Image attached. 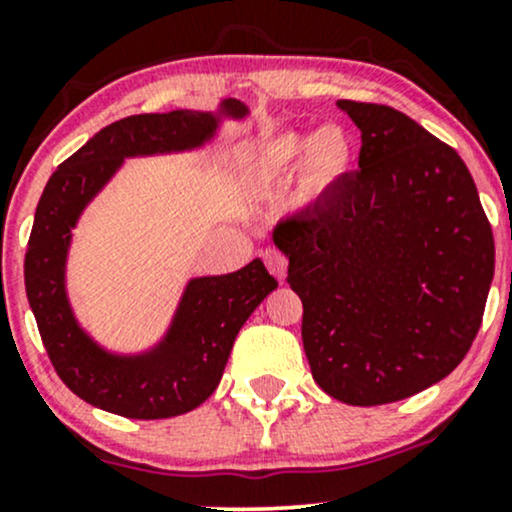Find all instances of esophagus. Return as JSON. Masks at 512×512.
<instances>
[{
    "label": "esophagus",
    "mask_w": 512,
    "mask_h": 512,
    "mask_svg": "<svg viewBox=\"0 0 512 512\" xmlns=\"http://www.w3.org/2000/svg\"><path fill=\"white\" fill-rule=\"evenodd\" d=\"M262 260L267 264V269L272 272L276 279L284 281L286 279V267H289V260L279 248H267L262 252Z\"/></svg>",
    "instance_id": "1"
}]
</instances>
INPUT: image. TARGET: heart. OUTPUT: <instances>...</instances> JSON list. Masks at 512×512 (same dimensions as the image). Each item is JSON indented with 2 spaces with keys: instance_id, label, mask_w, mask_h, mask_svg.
I'll list each match as a JSON object with an SVG mask.
<instances>
[{
  "instance_id": "1",
  "label": "heart",
  "mask_w": 512,
  "mask_h": 512,
  "mask_svg": "<svg viewBox=\"0 0 512 512\" xmlns=\"http://www.w3.org/2000/svg\"><path fill=\"white\" fill-rule=\"evenodd\" d=\"M303 158V182L308 190L322 192L351 170L354 151L339 127H322L315 134L286 132L262 149V163L269 173H289Z\"/></svg>"
}]
</instances>
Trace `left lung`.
Listing matches in <instances>:
<instances>
[{
    "instance_id": "obj_1",
    "label": "left lung",
    "mask_w": 512,
    "mask_h": 512,
    "mask_svg": "<svg viewBox=\"0 0 512 512\" xmlns=\"http://www.w3.org/2000/svg\"><path fill=\"white\" fill-rule=\"evenodd\" d=\"M361 129L358 170L276 226L303 301L315 383L375 407L462 363L493 279V233L452 146L390 105L339 101Z\"/></svg>"
}]
</instances>
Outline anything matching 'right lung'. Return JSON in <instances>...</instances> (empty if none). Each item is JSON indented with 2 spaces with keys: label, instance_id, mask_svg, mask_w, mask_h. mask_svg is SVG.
Masks as SVG:
<instances>
[{
  "label": "right lung",
  "instance_id": "right-lung-1",
  "mask_svg": "<svg viewBox=\"0 0 512 512\" xmlns=\"http://www.w3.org/2000/svg\"><path fill=\"white\" fill-rule=\"evenodd\" d=\"M228 110L245 108L228 101ZM216 120L197 110L129 115L103 127L50 175L35 209L23 279L40 339L76 397L127 419H170L192 411L219 385L240 327L276 289L262 260L233 274L190 281L173 327L154 354L115 358L76 327L64 296V257L81 209L125 156L199 146Z\"/></svg>",
  "mask_w": 512,
  "mask_h": 512
}]
</instances>
